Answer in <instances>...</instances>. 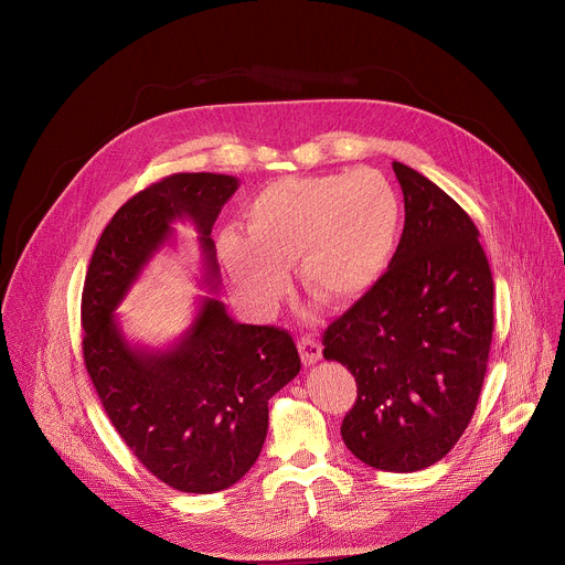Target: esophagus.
Listing matches in <instances>:
<instances>
[{
  "mask_svg": "<svg viewBox=\"0 0 565 565\" xmlns=\"http://www.w3.org/2000/svg\"><path fill=\"white\" fill-rule=\"evenodd\" d=\"M297 347H299L301 362H303L306 366H310V364H315V362L321 360V344H319L317 340H312V338H301V340L297 342Z\"/></svg>",
  "mask_w": 565,
  "mask_h": 565,
  "instance_id": "obj_1",
  "label": "esophagus"
}]
</instances>
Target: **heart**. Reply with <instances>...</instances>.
<instances>
[{
	"label": "heart",
	"mask_w": 565,
	"mask_h": 565,
	"mask_svg": "<svg viewBox=\"0 0 565 565\" xmlns=\"http://www.w3.org/2000/svg\"><path fill=\"white\" fill-rule=\"evenodd\" d=\"M399 201L375 170L281 179L244 207V233L225 230L218 257L238 297L273 310L299 262L306 290L329 303L364 297L386 273L399 238Z\"/></svg>",
	"instance_id": "heart-1"
}]
</instances>
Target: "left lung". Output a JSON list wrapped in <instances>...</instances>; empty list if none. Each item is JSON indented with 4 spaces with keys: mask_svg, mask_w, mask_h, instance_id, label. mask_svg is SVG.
<instances>
[{
    "mask_svg": "<svg viewBox=\"0 0 565 565\" xmlns=\"http://www.w3.org/2000/svg\"><path fill=\"white\" fill-rule=\"evenodd\" d=\"M405 230L384 277L324 333V358L355 375L344 445L382 471L438 462L467 429L488 371L494 281L467 212L393 163Z\"/></svg>",
    "mask_w": 565,
    "mask_h": 565,
    "instance_id": "8db88e82",
    "label": "left lung"
}]
</instances>
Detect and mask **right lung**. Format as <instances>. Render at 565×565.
I'll list each match as a JSON object with an SVG mask.
<instances>
[{
  "instance_id": "right-lung-1",
  "label": "right lung",
  "mask_w": 565,
  "mask_h": 565,
  "mask_svg": "<svg viewBox=\"0 0 565 565\" xmlns=\"http://www.w3.org/2000/svg\"><path fill=\"white\" fill-rule=\"evenodd\" d=\"M238 190L227 174H174L129 199L105 227L83 290V351L120 438L170 488L221 492L244 478L268 434V399L301 369L292 338L238 324L216 297L212 225ZM188 220L200 236L202 285L193 324L168 348L134 343L115 310L148 262Z\"/></svg>"
}]
</instances>
